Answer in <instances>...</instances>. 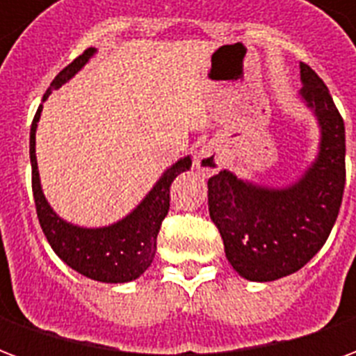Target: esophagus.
<instances>
[{"label":"esophagus","instance_id":"1","mask_svg":"<svg viewBox=\"0 0 356 356\" xmlns=\"http://www.w3.org/2000/svg\"><path fill=\"white\" fill-rule=\"evenodd\" d=\"M221 162L223 158L219 154V150L211 145H206L196 156V168L202 175H213L221 168Z\"/></svg>","mask_w":356,"mask_h":356}]
</instances>
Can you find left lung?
Wrapping results in <instances>:
<instances>
[{
	"label": "left lung",
	"mask_w": 356,
	"mask_h": 356,
	"mask_svg": "<svg viewBox=\"0 0 356 356\" xmlns=\"http://www.w3.org/2000/svg\"><path fill=\"white\" fill-rule=\"evenodd\" d=\"M301 97L318 116L321 152L296 185L273 191L244 183L231 171L208 181L209 217L240 276L270 282L307 265L328 240L345 188V125L324 81L299 65Z\"/></svg>",
	"instance_id": "1"
}]
</instances>
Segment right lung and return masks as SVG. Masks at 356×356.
<instances>
[{
    "mask_svg": "<svg viewBox=\"0 0 356 356\" xmlns=\"http://www.w3.org/2000/svg\"><path fill=\"white\" fill-rule=\"evenodd\" d=\"M93 53V47H89L80 57L74 58L66 68H63L57 78L51 81V88L43 95V101L53 93V89H58L65 81L70 80L74 74L88 63ZM40 114H42V104L35 112L34 122L30 127L32 191H34L38 219L53 252L68 267H72L80 275L88 276L97 282L120 284L139 278L154 259L156 238H158L163 217L170 211L171 183L179 173L191 168L193 163L191 158L186 156L177 163H173L156 183L154 188L148 193L147 198L140 202L139 208L125 219L104 229H80L63 221L51 209L42 193L38 162H35V127H38Z\"/></svg>",
    "mask_w": 356,
    "mask_h": 356,
    "instance_id": "add662e5",
    "label": "right lung"
}]
</instances>
